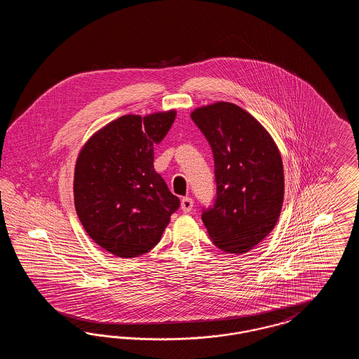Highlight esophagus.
<instances>
[{"label":"esophagus","instance_id":"esophagus-1","mask_svg":"<svg viewBox=\"0 0 359 359\" xmlns=\"http://www.w3.org/2000/svg\"><path fill=\"white\" fill-rule=\"evenodd\" d=\"M192 207H194V201L191 198H183L182 199V210L184 212H189L192 210Z\"/></svg>","mask_w":359,"mask_h":359}]
</instances>
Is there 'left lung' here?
I'll list each match as a JSON object with an SVG mask.
<instances>
[{"label":"left lung","mask_w":359,"mask_h":359,"mask_svg":"<svg viewBox=\"0 0 359 359\" xmlns=\"http://www.w3.org/2000/svg\"><path fill=\"white\" fill-rule=\"evenodd\" d=\"M191 118L214 154L217 195L202 221L226 253L249 252L273 230L284 201V170L272 137L237 104L199 107Z\"/></svg>","instance_id":"left-lung-1"}]
</instances>
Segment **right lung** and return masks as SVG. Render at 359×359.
Segmentation results:
<instances>
[{"mask_svg":"<svg viewBox=\"0 0 359 359\" xmlns=\"http://www.w3.org/2000/svg\"><path fill=\"white\" fill-rule=\"evenodd\" d=\"M176 111L123 116L91 137L78 156L74 202L87 234L117 257L148 253L180 201L154 171L160 144Z\"/></svg>","mask_w":359,"mask_h":359,"instance_id":"obj_1","label":"right lung"}]
</instances>
